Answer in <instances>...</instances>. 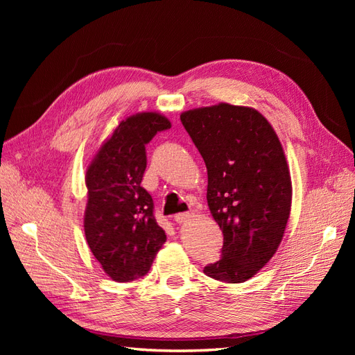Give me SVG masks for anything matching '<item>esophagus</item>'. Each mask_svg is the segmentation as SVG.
<instances>
[{"label": "esophagus", "mask_w": 355, "mask_h": 355, "mask_svg": "<svg viewBox=\"0 0 355 355\" xmlns=\"http://www.w3.org/2000/svg\"><path fill=\"white\" fill-rule=\"evenodd\" d=\"M191 218H192V214H191V213H178L176 216H175V222H178V223H184V222L189 220Z\"/></svg>", "instance_id": "34e87169"}]
</instances>
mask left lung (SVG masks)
Instances as JSON below:
<instances>
[{"label": "left lung", "mask_w": 355, "mask_h": 355, "mask_svg": "<svg viewBox=\"0 0 355 355\" xmlns=\"http://www.w3.org/2000/svg\"><path fill=\"white\" fill-rule=\"evenodd\" d=\"M207 167V204L223 234L222 257L204 272L244 283L270 262L292 207L283 146L266 118L249 106L219 103L180 114Z\"/></svg>", "instance_id": "left-lung-1"}]
</instances>
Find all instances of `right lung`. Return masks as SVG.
Here are the masks:
<instances>
[{
    "label": "right lung",
    "instance_id": "obj_1",
    "mask_svg": "<svg viewBox=\"0 0 355 355\" xmlns=\"http://www.w3.org/2000/svg\"><path fill=\"white\" fill-rule=\"evenodd\" d=\"M171 124L158 112H139L118 124L85 173V240L102 270L114 282L144 277L166 232L154 218V201L141 187L146 168L145 145Z\"/></svg>",
    "mask_w": 355,
    "mask_h": 355
}]
</instances>
